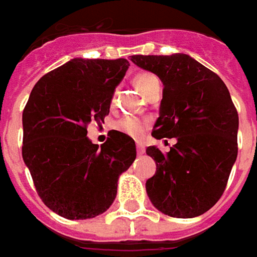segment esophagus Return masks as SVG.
<instances>
[{"label": "esophagus", "mask_w": 257, "mask_h": 257, "mask_svg": "<svg viewBox=\"0 0 257 257\" xmlns=\"http://www.w3.org/2000/svg\"><path fill=\"white\" fill-rule=\"evenodd\" d=\"M146 153V147H144V144L143 143H137V154L141 156V154H144Z\"/></svg>", "instance_id": "esophagus-1"}]
</instances>
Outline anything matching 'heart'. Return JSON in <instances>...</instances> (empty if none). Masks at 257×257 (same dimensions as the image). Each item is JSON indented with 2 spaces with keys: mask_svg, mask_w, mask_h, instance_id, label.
Returning <instances> with one entry per match:
<instances>
[{
  "mask_svg": "<svg viewBox=\"0 0 257 257\" xmlns=\"http://www.w3.org/2000/svg\"><path fill=\"white\" fill-rule=\"evenodd\" d=\"M156 82H158V79L154 75H151V73H141V75H139L134 79V83H136V86L139 87V90L143 94L147 92V89L151 84L156 83ZM116 127L117 130H120V132L124 133L127 136L134 137V139H139V137L143 136V133L146 132V128L149 127V121L144 120V118L128 116L118 120Z\"/></svg>",
  "mask_w": 257,
  "mask_h": 257,
  "instance_id": "obj_1",
  "label": "heart"
}]
</instances>
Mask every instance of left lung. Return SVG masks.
Listing matches in <instances>:
<instances>
[{"label": "left lung", "instance_id": "obj_1", "mask_svg": "<svg viewBox=\"0 0 257 257\" xmlns=\"http://www.w3.org/2000/svg\"><path fill=\"white\" fill-rule=\"evenodd\" d=\"M132 62L164 84L151 136L177 140L167 154L146 150L157 165L147 195L168 216H199L219 201L237 157L239 117L228 87L185 53L134 55Z\"/></svg>", "mask_w": 257, "mask_h": 257}]
</instances>
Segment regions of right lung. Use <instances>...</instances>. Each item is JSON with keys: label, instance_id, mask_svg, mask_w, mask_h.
Returning <instances> with one entry per match:
<instances>
[{"label": "right lung", "instance_id": "add662e5", "mask_svg": "<svg viewBox=\"0 0 257 257\" xmlns=\"http://www.w3.org/2000/svg\"><path fill=\"white\" fill-rule=\"evenodd\" d=\"M128 66L123 58H75L41 77L29 94L22 158L44 204L66 219L107 211L120 174L136 160V143L124 133L111 130L100 149L86 137L89 123L108 114Z\"/></svg>", "mask_w": 257, "mask_h": 257}]
</instances>
